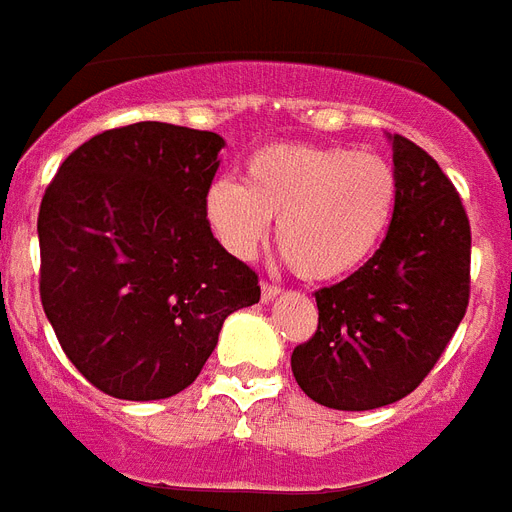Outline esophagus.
<instances>
[{
	"mask_svg": "<svg viewBox=\"0 0 512 512\" xmlns=\"http://www.w3.org/2000/svg\"><path fill=\"white\" fill-rule=\"evenodd\" d=\"M280 293H282V290L274 285V282H261V301H264V303L274 301V298H277Z\"/></svg>",
	"mask_w": 512,
	"mask_h": 512,
	"instance_id": "obj_1",
	"label": "esophagus"
}]
</instances>
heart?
<instances>
[{
	"instance_id": "1",
	"label": "heart",
	"mask_w": 512,
	"mask_h": 512,
	"mask_svg": "<svg viewBox=\"0 0 512 512\" xmlns=\"http://www.w3.org/2000/svg\"><path fill=\"white\" fill-rule=\"evenodd\" d=\"M400 198L395 164L348 146L280 143L256 151L246 180L217 177L204 217L235 259H253L277 219V246L311 282L342 280L377 253Z\"/></svg>"
}]
</instances>
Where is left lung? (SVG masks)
<instances>
[{
	"label": "left lung",
	"mask_w": 512,
	"mask_h": 512,
	"mask_svg": "<svg viewBox=\"0 0 512 512\" xmlns=\"http://www.w3.org/2000/svg\"><path fill=\"white\" fill-rule=\"evenodd\" d=\"M398 211L366 264L316 290V335L293 350L295 382L335 411L411 395L453 340L471 293V225L455 185L421 146L390 135Z\"/></svg>",
	"instance_id": "1"
}]
</instances>
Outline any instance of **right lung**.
<instances>
[{
    "label": "right lung",
    "instance_id": "add662e5",
    "mask_svg": "<svg viewBox=\"0 0 512 512\" xmlns=\"http://www.w3.org/2000/svg\"><path fill=\"white\" fill-rule=\"evenodd\" d=\"M222 146L167 122L104 130L41 198V306L75 369L112 398L185 390L227 316L259 303L256 272L204 217Z\"/></svg>",
    "mask_w": 512,
    "mask_h": 512
}]
</instances>
